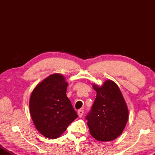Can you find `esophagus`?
Here are the masks:
<instances>
[{
    "instance_id": "obj_1",
    "label": "esophagus",
    "mask_w": 155,
    "mask_h": 155,
    "mask_svg": "<svg viewBox=\"0 0 155 155\" xmlns=\"http://www.w3.org/2000/svg\"><path fill=\"white\" fill-rule=\"evenodd\" d=\"M84 110H81V109H80L78 110V116H79V118H81L82 117V116H83V114H84Z\"/></svg>"
}]
</instances>
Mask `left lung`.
Returning a JSON list of instances; mask_svg holds the SVG:
<instances>
[{
  "label": "left lung",
  "mask_w": 155,
  "mask_h": 155,
  "mask_svg": "<svg viewBox=\"0 0 155 155\" xmlns=\"http://www.w3.org/2000/svg\"><path fill=\"white\" fill-rule=\"evenodd\" d=\"M96 97L86 116L90 134L97 140L111 141L120 135L128 118V110L115 82L106 80L102 86L93 84Z\"/></svg>",
  "instance_id": "1"
}]
</instances>
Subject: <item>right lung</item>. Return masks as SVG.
I'll list each match as a JSON object with an SVG mask.
<instances>
[{
  "instance_id": "add662e5",
  "label": "right lung",
  "mask_w": 155,
  "mask_h": 155,
  "mask_svg": "<svg viewBox=\"0 0 155 155\" xmlns=\"http://www.w3.org/2000/svg\"><path fill=\"white\" fill-rule=\"evenodd\" d=\"M68 82L59 74L49 75L34 88L29 101L31 118L47 138H59L78 114L66 96Z\"/></svg>"
}]
</instances>
